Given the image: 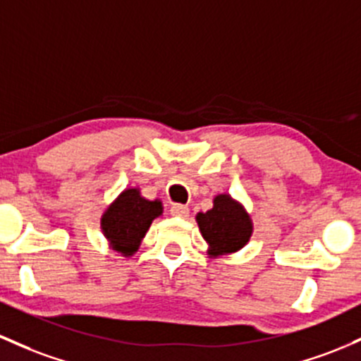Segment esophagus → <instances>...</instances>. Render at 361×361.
<instances>
[{"label":"esophagus","instance_id":"obj_1","mask_svg":"<svg viewBox=\"0 0 361 361\" xmlns=\"http://www.w3.org/2000/svg\"><path fill=\"white\" fill-rule=\"evenodd\" d=\"M171 216H174V217H188V214H190V211H188V207L187 205H183V204H174L173 207H171Z\"/></svg>","mask_w":361,"mask_h":361}]
</instances>
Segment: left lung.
<instances>
[{
    "mask_svg": "<svg viewBox=\"0 0 361 361\" xmlns=\"http://www.w3.org/2000/svg\"><path fill=\"white\" fill-rule=\"evenodd\" d=\"M200 233L207 241L211 257L241 250L250 240L253 224L243 205L228 193L214 197L211 211L197 214Z\"/></svg>",
    "mask_w": 361,
    "mask_h": 361,
    "instance_id": "obj_1",
    "label": "left lung"
}]
</instances>
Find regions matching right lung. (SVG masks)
Masks as SVG:
<instances>
[{
    "label": "right lung",
    "mask_w": 361,
    "mask_h": 361,
    "mask_svg": "<svg viewBox=\"0 0 361 361\" xmlns=\"http://www.w3.org/2000/svg\"><path fill=\"white\" fill-rule=\"evenodd\" d=\"M161 214V200H147L138 188H126L102 214L101 229L113 250L130 257L138 250L152 221Z\"/></svg>",
    "instance_id": "1"
}]
</instances>
